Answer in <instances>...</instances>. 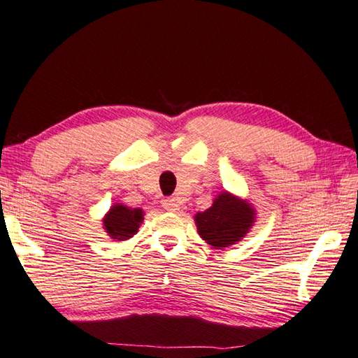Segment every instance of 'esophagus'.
<instances>
[{
	"label": "esophagus",
	"instance_id": "1",
	"mask_svg": "<svg viewBox=\"0 0 358 358\" xmlns=\"http://www.w3.org/2000/svg\"><path fill=\"white\" fill-rule=\"evenodd\" d=\"M162 206L166 210H171V212H178L180 209V203H179L178 198H165L162 201Z\"/></svg>",
	"mask_w": 358,
	"mask_h": 358
}]
</instances>
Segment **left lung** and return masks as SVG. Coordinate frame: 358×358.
<instances>
[{
	"label": "left lung",
	"instance_id": "1",
	"mask_svg": "<svg viewBox=\"0 0 358 358\" xmlns=\"http://www.w3.org/2000/svg\"><path fill=\"white\" fill-rule=\"evenodd\" d=\"M255 220L250 204L229 193L218 195L212 208L195 217L198 234L215 248H224L241 241Z\"/></svg>",
	"mask_w": 358,
	"mask_h": 358
}]
</instances>
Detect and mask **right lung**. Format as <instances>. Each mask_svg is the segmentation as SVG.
Here are the masks:
<instances>
[{"instance_id":"obj_1","label":"right lung","mask_w":358,"mask_h":358,"mask_svg":"<svg viewBox=\"0 0 358 358\" xmlns=\"http://www.w3.org/2000/svg\"><path fill=\"white\" fill-rule=\"evenodd\" d=\"M141 220V209H130L122 204H115L103 218V227L113 239L125 241L136 233Z\"/></svg>"}]
</instances>
